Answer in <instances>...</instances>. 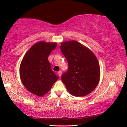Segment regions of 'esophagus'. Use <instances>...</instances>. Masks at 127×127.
Wrapping results in <instances>:
<instances>
[{
	"instance_id": "obj_1",
	"label": "esophagus",
	"mask_w": 127,
	"mask_h": 127,
	"mask_svg": "<svg viewBox=\"0 0 127 127\" xmlns=\"http://www.w3.org/2000/svg\"><path fill=\"white\" fill-rule=\"evenodd\" d=\"M62 71L61 70H60V71H59L58 72V76L61 77V76H62Z\"/></svg>"
}]
</instances>
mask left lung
<instances>
[{
  "mask_svg": "<svg viewBox=\"0 0 127 127\" xmlns=\"http://www.w3.org/2000/svg\"><path fill=\"white\" fill-rule=\"evenodd\" d=\"M60 48L68 63V70L61 77L66 89L73 96L87 95L100 80L97 59L89 49L76 41L62 42Z\"/></svg>",
  "mask_w": 127,
  "mask_h": 127,
  "instance_id": "8db88e82",
  "label": "left lung"
}]
</instances>
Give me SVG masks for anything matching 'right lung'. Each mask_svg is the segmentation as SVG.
<instances>
[{
  "label": "right lung",
  "instance_id": "1",
  "mask_svg": "<svg viewBox=\"0 0 127 127\" xmlns=\"http://www.w3.org/2000/svg\"><path fill=\"white\" fill-rule=\"evenodd\" d=\"M57 46L55 42L40 41L26 53L21 62V81L31 93L42 96L50 91L59 77L51 69L48 57Z\"/></svg>",
  "mask_w": 127,
  "mask_h": 127
}]
</instances>
